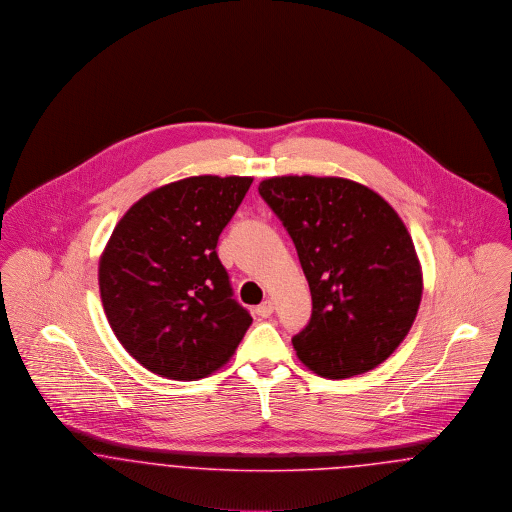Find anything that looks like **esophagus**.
Masks as SVG:
<instances>
[{
  "instance_id": "esophagus-1",
  "label": "esophagus",
  "mask_w": 512,
  "mask_h": 512,
  "mask_svg": "<svg viewBox=\"0 0 512 512\" xmlns=\"http://www.w3.org/2000/svg\"><path fill=\"white\" fill-rule=\"evenodd\" d=\"M256 314H258L260 318H269V316L273 314V302H271V300H264V302L256 308Z\"/></svg>"
}]
</instances>
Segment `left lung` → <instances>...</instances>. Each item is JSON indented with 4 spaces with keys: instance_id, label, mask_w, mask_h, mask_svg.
<instances>
[{
    "instance_id": "left-lung-1",
    "label": "left lung",
    "mask_w": 512,
    "mask_h": 512,
    "mask_svg": "<svg viewBox=\"0 0 512 512\" xmlns=\"http://www.w3.org/2000/svg\"><path fill=\"white\" fill-rule=\"evenodd\" d=\"M260 196L295 243L312 316L298 358L329 379L364 374L403 343L422 300V271L397 212L341 177H271Z\"/></svg>"
}]
</instances>
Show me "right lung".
<instances>
[{"mask_svg":"<svg viewBox=\"0 0 512 512\" xmlns=\"http://www.w3.org/2000/svg\"><path fill=\"white\" fill-rule=\"evenodd\" d=\"M250 177H189L152 190L117 223L100 260L109 325L144 368L194 381L221 368L252 318L233 298L217 241Z\"/></svg>","mask_w":512,"mask_h":512,"instance_id":"right-lung-1","label":"right lung"}]
</instances>
